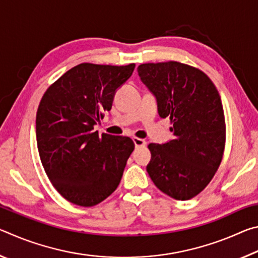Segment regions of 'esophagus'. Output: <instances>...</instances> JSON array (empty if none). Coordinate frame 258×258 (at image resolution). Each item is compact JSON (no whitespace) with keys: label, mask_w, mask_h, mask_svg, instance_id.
I'll use <instances>...</instances> for the list:
<instances>
[{"label":"esophagus","mask_w":258,"mask_h":258,"mask_svg":"<svg viewBox=\"0 0 258 258\" xmlns=\"http://www.w3.org/2000/svg\"><path fill=\"white\" fill-rule=\"evenodd\" d=\"M133 141H134V145H135V147H137V148L146 147V145H147V142L145 141V140L140 139V138H134Z\"/></svg>","instance_id":"esophagus-1"}]
</instances>
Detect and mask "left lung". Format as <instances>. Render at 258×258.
Segmentation results:
<instances>
[{
    "label": "left lung",
    "mask_w": 258,
    "mask_h": 258,
    "mask_svg": "<svg viewBox=\"0 0 258 258\" xmlns=\"http://www.w3.org/2000/svg\"><path fill=\"white\" fill-rule=\"evenodd\" d=\"M139 76L155 94L161 118L171 120L174 139L150 143L147 172L158 189L176 200L199 195L223 159L226 127L223 104L211 78L178 62L142 63Z\"/></svg>",
    "instance_id": "1"
}]
</instances>
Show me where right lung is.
Returning a JSON list of instances; mask_svg holds the SVG:
<instances>
[{
    "instance_id": "right-lung-1",
    "label": "right lung",
    "mask_w": 258,
    "mask_h": 258,
    "mask_svg": "<svg viewBox=\"0 0 258 258\" xmlns=\"http://www.w3.org/2000/svg\"><path fill=\"white\" fill-rule=\"evenodd\" d=\"M134 68L135 63H80L47 87L38 104L36 140L42 165L54 189L78 206L92 207L108 198L134 150L128 137L94 131Z\"/></svg>"
}]
</instances>
